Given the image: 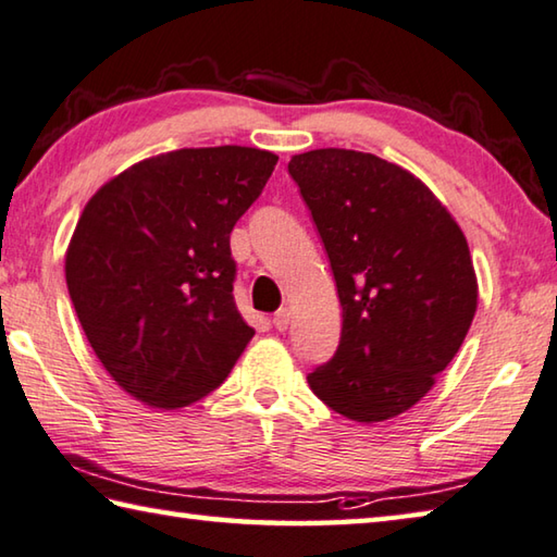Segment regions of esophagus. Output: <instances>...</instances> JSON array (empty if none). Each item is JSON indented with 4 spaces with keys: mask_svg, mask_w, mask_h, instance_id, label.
<instances>
[{
    "mask_svg": "<svg viewBox=\"0 0 557 557\" xmlns=\"http://www.w3.org/2000/svg\"><path fill=\"white\" fill-rule=\"evenodd\" d=\"M271 323H273V327H276V330H286L290 325V310L288 308H281L278 313L273 315Z\"/></svg>",
    "mask_w": 557,
    "mask_h": 557,
    "instance_id": "esophagus-1",
    "label": "esophagus"
}]
</instances>
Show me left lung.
Returning <instances> with one entry per match:
<instances>
[{
	"label": "left lung",
	"mask_w": 557,
	"mask_h": 557,
	"mask_svg": "<svg viewBox=\"0 0 557 557\" xmlns=\"http://www.w3.org/2000/svg\"><path fill=\"white\" fill-rule=\"evenodd\" d=\"M333 269L343 335L308 374L357 423L388 421L431 392L476 310L470 247L428 185L374 153L315 149L288 163Z\"/></svg>",
	"instance_id": "1"
}]
</instances>
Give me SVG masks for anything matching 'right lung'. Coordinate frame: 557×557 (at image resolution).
<instances>
[{"instance_id": "1", "label": "right lung", "mask_w": 557, "mask_h": 557, "mask_svg": "<svg viewBox=\"0 0 557 557\" xmlns=\"http://www.w3.org/2000/svg\"><path fill=\"white\" fill-rule=\"evenodd\" d=\"M276 161L249 146L169 151L85 205L65 253L67 294L126 394L183 408L232 372L253 330L234 306L230 234Z\"/></svg>"}]
</instances>
